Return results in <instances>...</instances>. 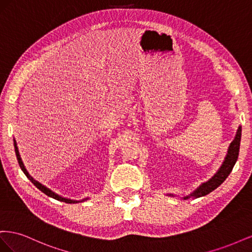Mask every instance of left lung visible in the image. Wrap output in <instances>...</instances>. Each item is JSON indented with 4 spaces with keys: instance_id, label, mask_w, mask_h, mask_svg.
<instances>
[{
    "instance_id": "left-lung-1",
    "label": "left lung",
    "mask_w": 252,
    "mask_h": 252,
    "mask_svg": "<svg viewBox=\"0 0 252 252\" xmlns=\"http://www.w3.org/2000/svg\"><path fill=\"white\" fill-rule=\"evenodd\" d=\"M241 135H242V127L239 126L238 131H236V134L234 136L233 141L230 143L229 147H228L227 155L225 157V159L223 164L220 165V169L217 171V173L213 175L211 179H209L207 182L202 183V184L197 187L192 193H190L189 195H186L183 197L184 200L189 199L190 196L193 197H201L206 194L210 193L213 190L217 189L222 183L227 179L228 175L230 174L232 171V168L234 164L236 163V159H238L239 157V151H240V144H241ZM173 196V194H168Z\"/></svg>"
}]
</instances>
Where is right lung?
<instances>
[{
    "label": "right lung",
    "mask_w": 252,
    "mask_h": 252,
    "mask_svg": "<svg viewBox=\"0 0 252 252\" xmlns=\"http://www.w3.org/2000/svg\"><path fill=\"white\" fill-rule=\"evenodd\" d=\"M13 144H14V151H16V156H17V159H18V162H19V165H20V167H21V169H22V171L25 173V175L26 177L32 182V184L37 188V189H40L42 192H44L45 194L46 195H48V196H50V197H52V199H56V200H58V201H61V202H65V203H68V204H73V203H79V202H83V201H86V200H88V197H86V199H83V200H81V201H74V200H70V199H66V197H63V196H61V195H59V194H57V193H55L53 191H51V190L49 189V188H47V187H45L44 185H42L41 183H39L37 181H35L32 175H30L29 173H28V171L26 170V168H25V166H24V164H23V162H22V158H21V157H20V154H19V149H18V146H17V142H16V140H13Z\"/></svg>",
    "instance_id": "add662e5"
}]
</instances>
